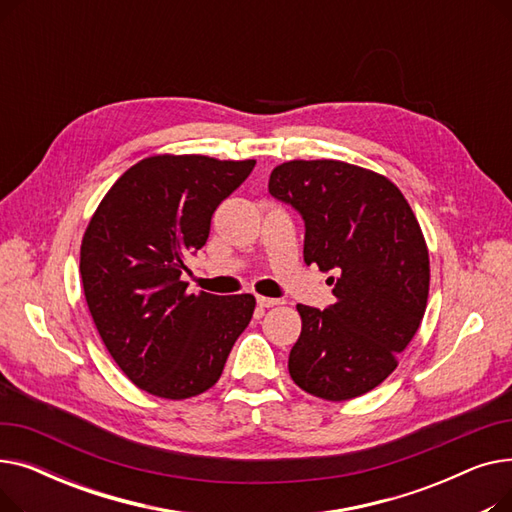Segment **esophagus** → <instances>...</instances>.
I'll return each instance as SVG.
<instances>
[{
  "mask_svg": "<svg viewBox=\"0 0 512 512\" xmlns=\"http://www.w3.org/2000/svg\"><path fill=\"white\" fill-rule=\"evenodd\" d=\"M284 305L282 299H270V297H257V307L259 309H270V307H278Z\"/></svg>",
  "mask_w": 512,
  "mask_h": 512,
  "instance_id": "obj_1",
  "label": "esophagus"
}]
</instances>
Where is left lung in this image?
Masks as SVG:
<instances>
[{"label":"left lung","mask_w":512,"mask_h":512,"mask_svg":"<svg viewBox=\"0 0 512 512\" xmlns=\"http://www.w3.org/2000/svg\"><path fill=\"white\" fill-rule=\"evenodd\" d=\"M267 186L303 215L305 263L336 274L334 305H297L290 378L317 398H357L388 378L419 330L429 294L421 226L394 182L346 161H284Z\"/></svg>","instance_id":"8db88e82"}]
</instances>
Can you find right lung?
Wrapping results in <instances>:
<instances>
[{"label":"right lung","instance_id":"obj_1","mask_svg":"<svg viewBox=\"0 0 512 512\" xmlns=\"http://www.w3.org/2000/svg\"><path fill=\"white\" fill-rule=\"evenodd\" d=\"M255 159L153 155L128 168L95 209L80 245V278L95 328L126 378L170 400L220 380L255 311L253 294H188L184 257Z\"/></svg>","mask_w":512,"mask_h":512}]
</instances>
